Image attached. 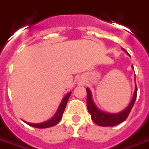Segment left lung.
Wrapping results in <instances>:
<instances>
[{
    "instance_id": "left-lung-1",
    "label": "left lung",
    "mask_w": 149,
    "mask_h": 149,
    "mask_svg": "<svg viewBox=\"0 0 149 149\" xmlns=\"http://www.w3.org/2000/svg\"><path fill=\"white\" fill-rule=\"evenodd\" d=\"M86 91H87V108L88 112L91 114V118L93 120L94 123H96L97 125H100V126H103V127L115 126V125L120 124L121 122L125 121L134 105L135 101L136 99V94H137V88L136 86V90H135L132 100L128 108L124 111H122L121 112L112 114V113L104 112L98 109L93 101L90 90L88 88H86Z\"/></svg>"
}]
</instances>
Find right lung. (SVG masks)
I'll return each mask as SVG.
<instances>
[{"label": "right lung", "mask_w": 149, "mask_h": 149, "mask_svg": "<svg viewBox=\"0 0 149 149\" xmlns=\"http://www.w3.org/2000/svg\"><path fill=\"white\" fill-rule=\"evenodd\" d=\"M71 95V93H68L66 96L65 97V98L62 100L61 105L59 107L58 111L56 112V115L52 117L51 120H49L48 121L44 122V123H40V124H31V123H28V122H25L26 124H28L30 126H33L34 128H49V127H52V126H54L56 124H58L59 121L61 120V119L62 118V115H63V112L65 111V107H66V104H67V102H68V98Z\"/></svg>", "instance_id": "1"}]
</instances>
